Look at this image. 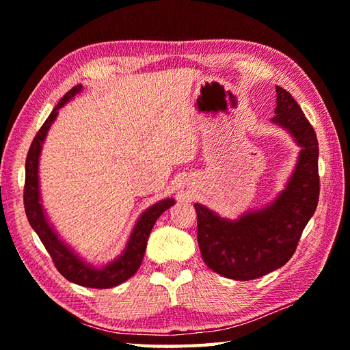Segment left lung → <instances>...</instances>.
I'll list each match as a JSON object with an SVG mask.
<instances>
[{
    "mask_svg": "<svg viewBox=\"0 0 350 350\" xmlns=\"http://www.w3.org/2000/svg\"><path fill=\"white\" fill-rule=\"evenodd\" d=\"M271 122L284 128L301 147L293 173L277 198L234 221L194 204L197 239L204 263L213 272L237 281L263 277L286 265L319 202L316 132L298 102L281 87H277V107Z\"/></svg>",
    "mask_w": 350,
    "mask_h": 350,
    "instance_id": "obj_1",
    "label": "left lung"
}]
</instances>
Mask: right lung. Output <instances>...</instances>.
<instances>
[{
    "label": "right lung",
    "mask_w": 350,
    "mask_h": 350,
    "mask_svg": "<svg viewBox=\"0 0 350 350\" xmlns=\"http://www.w3.org/2000/svg\"><path fill=\"white\" fill-rule=\"evenodd\" d=\"M81 90H83V85L78 84L63 96L60 102L55 105V108L52 109V113L46 118V122L42 124L39 132L36 133L33 143L29 146L25 161L24 206L29 226L33 227L37 236L40 237L44 248L49 252L52 262H54L58 272H60L66 280L84 287L109 288L122 284L123 281L131 278L132 275L138 271L146 252L147 239L148 236H150L156 219H158L161 217V213L165 212L168 207L174 204V200H161V202L154 203L153 206L148 207L147 211L141 213V217L138 218L137 224L133 227L129 236V241L126 243L124 251L114 260V262H111L103 267H94L85 263L77 252H73V250H70L68 245L58 237L54 227L49 224L46 213H44L43 206L40 203L39 158L42 152V144L44 138H46V133L51 128V124L54 123L58 116V109H60L64 103H68L72 98H75V94H78Z\"/></svg>",
    "instance_id": "add662e5"
}]
</instances>
